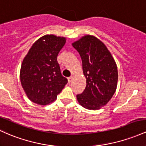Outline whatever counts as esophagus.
Returning a JSON list of instances; mask_svg holds the SVG:
<instances>
[{
	"instance_id": "1",
	"label": "esophagus",
	"mask_w": 146,
	"mask_h": 146,
	"mask_svg": "<svg viewBox=\"0 0 146 146\" xmlns=\"http://www.w3.org/2000/svg\"><path fill=\"white\" fill-rule=\"evenodd\" d=\"M73 80V76H70L69 78H68V82H69V83L71 82Z\"/></svg>"
}]
</instances>
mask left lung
I'll list each match as a JSON object with an SVG mask.
<instances>
[{
  "instance_id": "8db88e82",
  "label": "left lung",
  "mask_w": 146,
  "mask_h": 146,
  "mask_svg": "<svg viewBox=\"0 0 146 146\" xmlns=\"http://www.w3.org/2000/svg\"><path fill=\"white\" fill-rule=\"evenodd\" d=\"M72 46L80 55L86 79L85 89L77 95V100L87 110H100L108 103L116 90V62L104 43L94 35H84Z\"/></svg>"
}]
</instances>
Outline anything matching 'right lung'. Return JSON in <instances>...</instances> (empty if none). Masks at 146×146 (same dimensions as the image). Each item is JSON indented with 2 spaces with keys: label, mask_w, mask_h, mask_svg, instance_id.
<instances>
[{
  "label": "right lung",
  "mask_w": 146,
  "mask_h": 146,
  "mask_svg": "<svg viewBox=\"0 0 146 146\" xmlns=\"http://www.w3.org/2000/svg\"><path fill=\"white\" fill-rule=\"evenodd\" d=\"M66 38L46 35L33 44L24 57L20 70V80L25 94L32 102L47 105L68 82L61 74L57 57Z\"/></svg>",
  "instance_id": "add662e5"
}]
</instances>
